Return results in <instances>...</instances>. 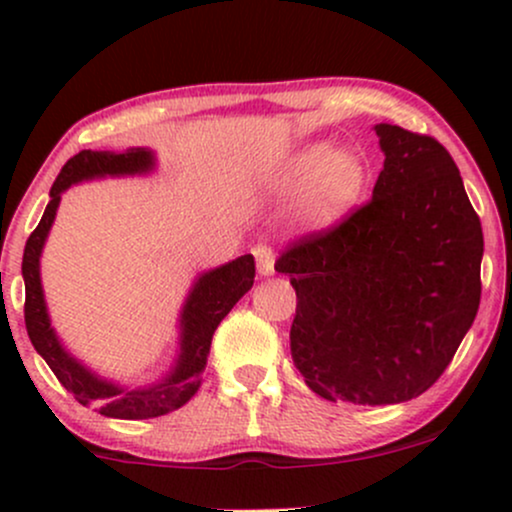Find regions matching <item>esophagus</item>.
Here are the masks:
<instances>
[{"mask_svg": "<svg viewBox=\"0 0 512 512\" xmlns=\"http://www.w3.org/2000/svg\"><path fill=\"white\" fill-rule=\"evenodd\" d=\"M252 255H255V260H257V272H260L262 276L274 274L276 255L269 245H255V248H252Z\"/></svg>", "mask_w": 512, "mask_h": 512, "instance_id": "34e87169", "label": "esophagus"}]
</instances>
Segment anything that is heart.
<instances>
[{
    "label": "heart",
    "instance_id": "heart-1",
    "mask_svg": "<svg viewBox=\"0 0 512 512\" xmlns=\"http://www.w3.org/2000/svg\"><path fill=\"white\" fill-rule=\"evenodd\" d=\"M366 168L354 151L315 144L293 154L276 175L281 197L293 199V214L303 226L327 228L346 216L361 197Z\"/></svg>",
    "mask_w": 512,
    "mask_h": 512
}]
</instances>
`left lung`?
<instances>
[{
	"label": "left lung",
	"instance_id": "obj_1",
	"mask_svg": "<svg viewBox=\"0 0 512 512\" xmlns=\"http://www.w3.org/2000/svg\"><path fill=\"white\" fill-rule=\"evenodd\" d=\"M385 166L363 207L286 245L291 356L315 395L399 404L450 366L479 310L481 221L438 139L375 125Z\"/></svg>",
	"mask_w": 512,
	"mask_h": 512
}]
</instances>
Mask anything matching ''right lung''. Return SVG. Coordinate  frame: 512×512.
<instances>
[{
    "label": "right lung",
    "mask_w": 512,
    "mask_h": 512,
    "mask_svg": "<svg viewBox=\"0 0 512 512\" xmlns=\"http://www.w3.org/2000/svg\"><path fill=\"white\" fill-rule=\"evenodd\" d=\"M151 168H154V156L146 149H129L125 154L79 151L64 163L60 175H57L43 219L35 226L31 238L26 240V250H23L21 272L23 281H26L23 317H26V330L35 351L45 358L52 373L57 375L64 390L72 392L76 402L91 404L110 419H154V416H163L190 402L202 385V373L207 366L211 337H214L216 327L223 317L231 313L233 305L252 289V281H255V257L252 255H243L199 276L195 289L187 296L185 308H182V344L175 370L163 383L146 387V390H125V387L101 380L62 349L55 330L50 327L43 286H40V252H43L45 238H48L52 221H55L62 192L74 182L88 178L146 173Z\"/></svg>",
    "instance_id": "1"
}]
</instances>
